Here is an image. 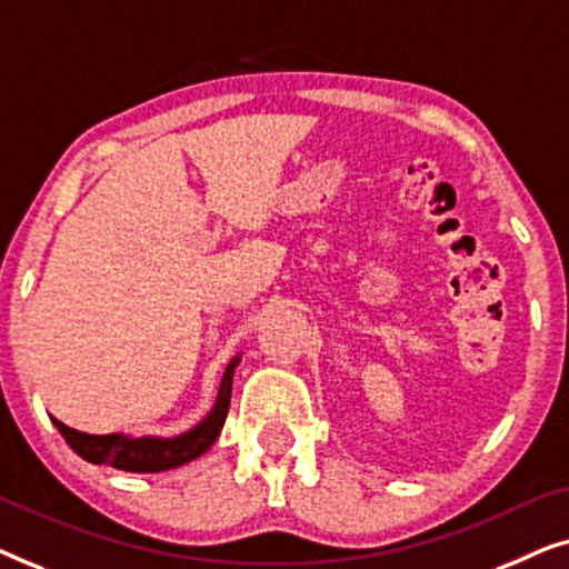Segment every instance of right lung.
Returning <instances> with one entry per match:
<instances>
[{
    "label": "right lung",
    "instance_id": "add662e5",
    "mask_svg": "<svg viewBox=\"0 0 569 569\" xmlns=\"http://www.w3.org/2000/svg\"><path fill=\"white\" fill-rule=\"evenodd\" d=\"M240 357H232L228 370H224L220 393L209 415L201 419L197 427L189 432L176 435V438H131V435H88L80 430H72L59 419H53L57 430L64 435L69 448L77 456H82L90 463H108L113 469L131 471V473H158L168 469H178V466L193 461V458L204 456L212 442L220 435L224 417L230 409V393H232V372H236Z\"/></svg>",
    "mask_w": 569,
    "mask_h": 569
}]
</instances>
